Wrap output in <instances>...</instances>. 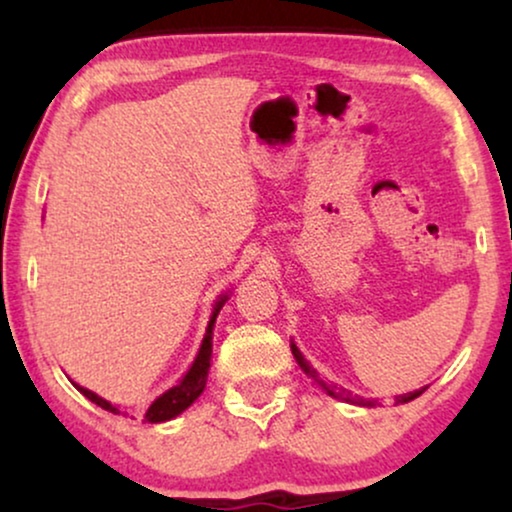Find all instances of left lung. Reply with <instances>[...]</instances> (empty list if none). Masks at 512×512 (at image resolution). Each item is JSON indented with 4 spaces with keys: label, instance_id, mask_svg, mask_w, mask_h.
I'll return each instance as SVG.
<instances>
[{
    "label": "left lung",
    "instance_id": "obj_1",
    "mask_svg": "<svg viewBox=\"0 0 512 512\" xmlns=\"http://www.w3.org/2000/svg\"><path fill=\"white\" fill-rule=\"evenodd\" d=\"M291 352H293V356H296V361L300 363V366H303L305 373H307V375H312V377H314V382H317L319 387H324L331 396L340 398V401H347V403H356V405H373V401H366V398L352 396V394H349L347 389H342V387H333V384H326V382L321 380V377L317 375V370H314V368L310 366V363H307V361L303 359V354L298 352V347H296V345H291ZM419 394H424V389H417V391H410V394L396 396V403H408V401H412V398H417Z\"/></svg>",
    "mask_w": 512,
    "mask_h": 512
}]
</instances>
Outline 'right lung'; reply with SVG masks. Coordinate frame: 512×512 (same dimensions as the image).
I'll return each instance as SVG.
<instances>
[{
  "label": "right lung",
  "instance_id": "right-lung-1",
  "mask_svg": "<svg viewBox=\"0 0 512 512\" xmlns=\"http://www.w3.org/2000/svg\"><path fill=\"white\" fill-rule=\"evenodd\" d=\"M223 303H226V296H223L214 307V314H212V319H209V326H207V335H205V340H202V347H200L198 356H195L191 370H188L186 377L177 384V387L165 391L163 396H158L156 401L149 405V410L144 412V422H149V424L167 422V419L177 417L179 412H184L188 405H191L195 398L202 394V389H205V384H207L209 361H212V326H214L216 314H219ZM74 387L79 389L83 396L90 398V401H93L95 405H100L102 410H109V412H114V415H121V410L104 401V398L93 394V391L83 389V387H79V384H74Z\"/></svg>",
  "mask_w": 512,
  "mask_h": 512
}]
</instances>
